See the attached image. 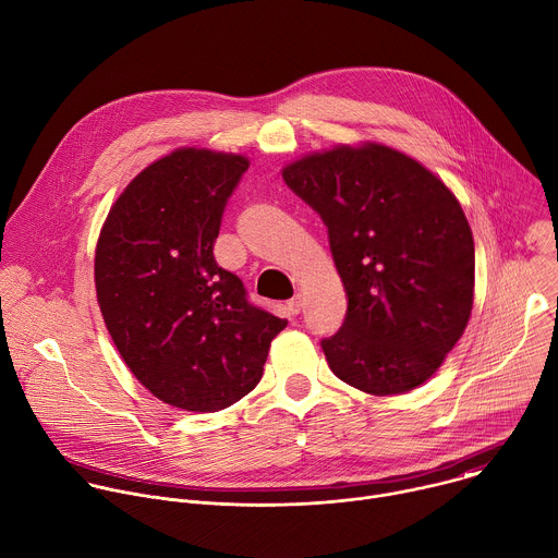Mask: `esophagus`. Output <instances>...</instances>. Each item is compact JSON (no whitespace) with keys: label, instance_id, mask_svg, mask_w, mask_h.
<instances>
[{"label":"esophagus","instance_id":"obj_1","mask_svg":"<svg viewBox=\"0 0 558 558\" xmlns=\"http://www.w3.org/2000/svg\"><path fill=\"white\" fill-rule=\"evenodd\" d=\"M289 311H291L293 315H298V313L302 311V295H300V293L289 300Z\"/></svg>","mask_w":558,"mask_h":558}]
</instances>
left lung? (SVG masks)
<instances>
[{"label": "left lung", "mask_w": 558, "mask_h": 558, "mask_svg": "<svg viewBox=\"0 0 558 558\" xmlns=\"http://www.w3.org/2000/svg\"><path fill=\"white\" fill-rule=\"evenodd\" d=\"M282 177L322 217L348 295L341 328L322 339L332 375L377 397L418 388L473 306L475 247L458 199L384 144L313 153Z\"/></svg>", "instance_id": "1"}]
</instances>
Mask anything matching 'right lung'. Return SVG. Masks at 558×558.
I'll return each instance as SVG.
<instances>
[{
  "mask_svg": "<svg viewBox=\"0 0 558 558\" xmlns=\"http://www.w3.org/2000/svg\"><path fill=\"white\" fill-rule=\"evenodd\" d=\"M247 168L243 155L172 150L126 185L96 245V295L118 352L153 397L185 412L250 395L287 326L213 254Z\"/></svg>",
  "mask_w": 558,
  "mask_h": 558,
  "instance_id": "1",
  "label": "right lung"
}]
</instances>
